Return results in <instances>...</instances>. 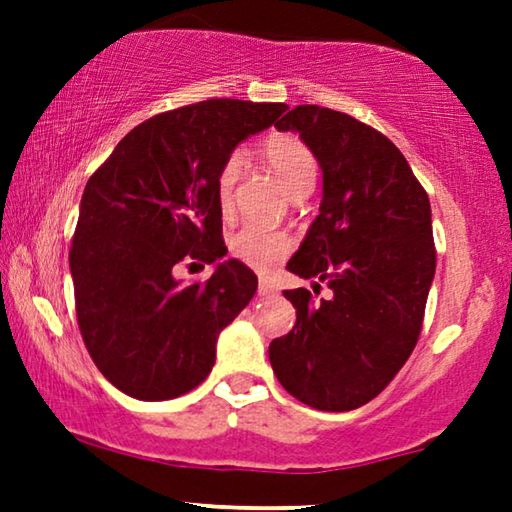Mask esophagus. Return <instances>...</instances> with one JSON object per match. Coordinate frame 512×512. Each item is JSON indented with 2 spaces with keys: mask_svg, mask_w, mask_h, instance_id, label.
<instances>
[{
  "mask_svg": "<svg viewBox=\"0 0 512 512\" xmlns=\"http://www.w3.org/2000/svg\"><path fill=\"white\" fill-rule=\"evenodd\" d=\"M258 293H261V296H272V293H277V286L268 282V279H261V282H258Z\"/></svg>",
  "mask_w": 512,
  "mask_h": 512,
  "instance_id": "34e87169",
  "label": "esophagus"
}]
</instances>
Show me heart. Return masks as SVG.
<instances>
[{"label":"heart","instance_id":"obj_1","mask_svg":"<svg viewBox=\"0 0 512 512\" xmlns=\"http://www.w3.org/2000/svg\"><path fill=\"white\" fill-rule=\"evenodd\" d=\"M265 160L277 172L279 181L289 193L305 184H314L317 179V158L303 139L289 132L270 135L261 146ZM242 167V156L237 151L223 160L219 174H216V202L221 212H230L237 174ZM293 251V237L284 230L263 226V223H244V226L230 237V254L237 261L247 263L249 268L270 272L279 263L286 261Z\"/></svg>","mask_w":512,"mask_h":512}]
</instances>
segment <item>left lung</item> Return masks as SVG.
Returning a JSON list of instances; mask_svg holds the SVG:
<instances>
[{
    "label": "left lung",
    "instance_id": "8db88e82",
    "mask_svg": "<svg viewBox=\"0 0 512 512\" xmlns=\"http://www.w3.org/2000/svg\"><path fill=\"white\" fill-rule=\"evenodd\" d=\"M277 130H296L324 172V200L286 270L333 296L284 291L291 333L270 342V363L300 403L347 412L373 401L415 349L436 272L431 205L389 137L317 104L291 109Z\"/></svg>",
    "mask_w": 512,
    "mask_h": 512
}]
</instances>
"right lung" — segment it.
<instances>
[{
	"label": "right lung",
	"mask_w": 512,
	"mask_h": 512,
	"mask_svg": "<svg viewBox=\"0 0 512 512\" xmlns=\"http://www.w3.org/2000/svg\"><path fill=\"white\" fill-rule=\"evenodd\" d=\"M286 109L226 97L163 111L132 128L88 179L69 249L76 321L97 370L123 394L170 401L212 373L216 338L258 279L235 258L205 282L174 275L226 256L216 174Z\"/></svg>",
	"instance_id": "right-lung-1"
}]
</instances>
